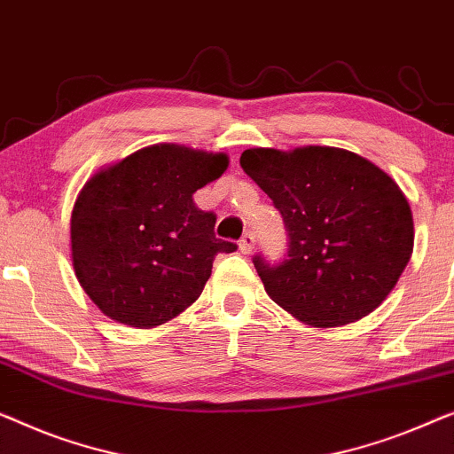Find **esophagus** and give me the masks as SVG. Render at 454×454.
Returning <instances> with one entry per match:
<instances>
[{
  "label": "esophagus",
  "mask_w": 454,
  "mask_h": 454,
  "mask_svg": "<svg viewBox=\"0 0 454 454\" xmlns=\"http://www.w3.org/2000/svg\"><path fill=\"white\" fill-rule=\"evenodd\" d=\"M254 243H255V235L252 233V231H247L246 235H243V238L239 239V252L241 254H252V249H254Z\"/></svg>",
  "instance_id": "34e87169"
}]
</instances>
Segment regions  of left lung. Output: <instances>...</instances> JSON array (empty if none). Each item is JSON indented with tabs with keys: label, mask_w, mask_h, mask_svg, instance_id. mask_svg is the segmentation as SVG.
<instances>
[{
	"label": "left lung",
	"mask_w": 454,
	"mask_h": 454,
	"mask_svg": "<svg viewBox=\"0 0 454 454\" xmlns=\"http://www.w3.org/2000/svg\"><path fill=\"white\" fill-rule=\"evenodd\" d=\"M241 168L278 208L288 258H254L276 305L311 327L366 317L395 288L413 252L402 188L366 157L340 147H254Z\"/></svg>",
	"instance_id": "1"
}]
</instances>
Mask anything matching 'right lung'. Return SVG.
<instances>
[{"label":"right lung","mask_w":454,"mask_h":454,"mask_svg":"<svg viewBox=\"0 0 454 454\" xmlns=\"http://www.w3.org/2000/svg\"><path fill=\"white\" fill-rule=\"evenodd\" d=\"M227 166V153L160 143L83 184L71 211V262L104 315L151 330L200 297L215 255L238 246L215 238L216 216L192 194Z\"/></svg>","instance_id":"right-lung-1"}]
</instances>
